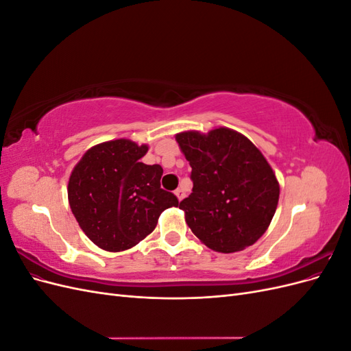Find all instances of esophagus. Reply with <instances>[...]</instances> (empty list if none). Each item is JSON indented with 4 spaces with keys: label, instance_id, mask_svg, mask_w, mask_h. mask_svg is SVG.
Returning <instances> with one entry per match:
<instances>
[{
    "label": "esophagus",
    "instance_id": "1",
    "mask_svg": "<svg viewBox=\"0 0 351 351\" xmlns=\"http://www.w3.org/2000/svg\"><path fill=\"white\" fill-rule=\"evenodd\" d=\"M174 195L177 196V199H178V200H183V197H184V192H183L182 189H177L176 192H174Z\"/></svg>",
    "mask_w": 351,
    "mask_h": 351
}]
</instances>
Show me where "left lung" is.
<instances>
[{
	"instance_id": "left-lung-1",
	"label": "left lung",
	"mask_w": 351,
	"mask_h": 351,
	"mask_svg": "<svg viewBox=\"0 0 351 351\" xmlns=\"http://www.w3.org/2000/svg\"><path fill=\"white\" fill-rule=\"evenodd\" d=\"M192 167L193 190L180 202L187 226L209 249L240 252L256 243L277 210L280 184L246 136L218 127L176 134Z\"/></svg>"
}]
</instances>
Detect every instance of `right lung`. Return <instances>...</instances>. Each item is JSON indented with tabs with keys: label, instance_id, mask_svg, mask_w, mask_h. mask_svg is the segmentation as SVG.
<instances>
[{
	"label": "right lung",
	"instance_id": "1",
	"mask_svg": "<svg viewBox=\"0 0 351 351\" xmlns=\"http://www.w3.org/2000/svg\"><path fill=\"white\" fill-rule=\"evenodd\" d=\"M149 149L130 139L92 146L73 168L69 204L90 241L107 252L127 250L155 230L177 197L161 189V165L141 162Z\"/></svg>",
	"mask_w": 351,
	"mask_h": 351
}]
</instances>
